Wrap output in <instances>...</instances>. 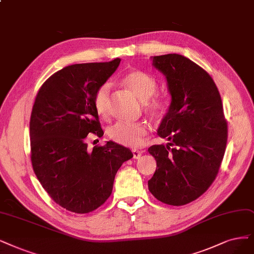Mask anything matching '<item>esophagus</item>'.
I'll return each mask as SVG.
<instances>
[{
  "mask_svg": "<svg viewBox=\"0 0 254 254\" xmlns=\"http://www.w3.org/2000/svg\"><path fill=\"white\" fill-rule=\"evenodd\" d=\"M132 153H133V158L134 159H139L140 157L142 156V152L138 151V149H132Z\"/></svg>",
  "mask_w": 254,
  "mask_h": 254,
  "instance_id": "34e87169",
  "label": "esophagus"
}]
</instances>
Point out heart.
I'll return each instance as SVG.
<instances>
[{"label":"heart","instance_id":"obj_1","mask_svg":"<svg viewBox=\"0 0 254 254\" xmlns=\"http://www.w3.org/2000/svg\"><path fill=\"white\" fill-rule=\"evenodd\" d=\"M122 83L132 91L135 95L145 101V108L154 115H162L166 109V102L159 96H153L157 91V81L151 75L140 71L133 70L127 73L121 79ZM110 84L103 83L94 93L93 105L96 113L101 117H107L110 109ZM147 127L142 122L129 124L120 121L108 129L109 137L121 145L137 147L144 141L147 135Z\"/></svg>","mask_w":254,"mask_h":254}]
</instances>
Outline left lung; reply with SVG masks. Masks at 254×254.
I'll use <instances>...</instances> for the list:
<instances>
[{
  "label": "left lung",
  "instance_id": "1",
  "mask_svg": "<svg viewBox=\"0 0 254 254\" xmlns=\"http://www.w3.org/2000/svg\"><path fill=\"white\" fill-rule=\"evenodd\" d=\"M153 65L163 73L172 95L158 128V135L171 142L148 148L158 167L148 190L162 203L181 206L198 199L217 177L227 122L219 90L200 65L176 53L154 56Z\"/></svg>",
  "mask_w": 254,
  "mask_h": 254
}]
</instances>
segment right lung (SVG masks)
Returning a JSON list of instances; mask_svg holds the SVG:
<instances>
[{"label": "right lung", "mask_w": 254, "mask_h": 254, "mask_svg": "<svg viewBox=\"0 0 254 254\" xmlns=\"http://www.w3.org/2000/svg\"><path fill=\"white\" fill-rule=\"evenodd\" d=\"M120 59L75 64L54 73L41 87L30 117L33 171L51 199L64 209L88 213L105 203L117 171L133 157L108 141L88 151L86 137H101L94 93L116 71Z\"/></svg>", "instance_id": "right-lung-1"}]
</instances>
